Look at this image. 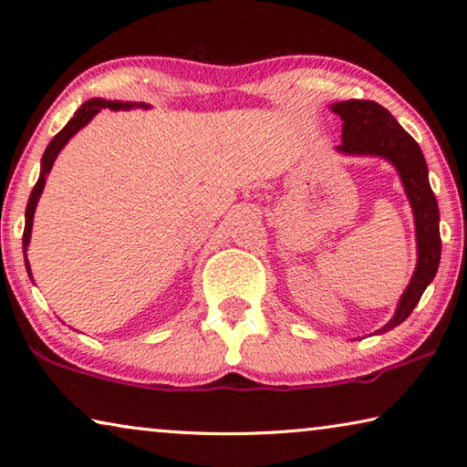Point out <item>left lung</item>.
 Instances as JSON below:
<instances>
[{
	"label": "left lung",
	"mask_w": 467,
	"mask_h": 467,
	"mask_svg": "<svg viewBox=\"0 0 467 467\" xmlns=\"http://www.w3.org/2000/svg\"><path fill=\"white\" fill-rule=\"evenodd\" d=\"M343 121L341 144L343 154L382 156L390 161L400 174V181L415 213L417 230V268L400 296L397 313L376 333L390 331L400 325L415 309L425 288L435 278L441 260V235H439V207L431 191L425 156L409 131L392 118V113L376 101L348 99L331 105Z\"/></svg>",
	"instance_id": "8db88e82"
}]
</instances>
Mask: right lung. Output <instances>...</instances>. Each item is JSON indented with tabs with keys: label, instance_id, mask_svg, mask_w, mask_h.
Returning a JSON list of instances; mask_svg holds the SVG:
<instances>
[{
	"label": "right lung",
	"instance_id": "add662e5",
	"mask_svg": "<svg viewBox=\"0 0 467 467\" xmlns=\"http://www.w3.org/2000/svg\"><path fill=\"white\" fill-rule=\"evenodd\" d=\"M109 108L113 111L118 109H134V108H144L148 109L150 105L146 103H136V101H105V99H89L85 101L81 108H78L75 111L73 119H68V124L58 131V134L50 140V144L47 146V150H44V156H42V166H40V177H38V182L36 187L32 189L30 192V199H28V207H26V227H24V235H22V248H24V258H26V250H28V244H30V234H32V222H34V211H36V205H38V199L42 195V189H44V182H47V174L50 172L52 164H55L58 152L63 150L65 144L68 142L70 138H73L78 130H81L83 126L89 124V121L93 119V116H97L101 109ZM26 262V270H28V276L32 278V272H30V264L28 260Z\"/></svg>",
	"mask_w": 467,
	"mask_h": 467
}]
</instances>
